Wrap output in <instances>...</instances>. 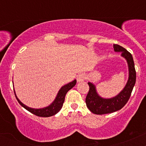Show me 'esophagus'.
I'll list each match as a JSON object with an SVG mask.
<instances>
[{"label": "esophagus", "instance_id": "obj_1", "mask_svg": "<svg viewBox=\"0 0 146 146\" xmlns=\"http://www.w3.org/2000/svg\"><path fill=\"white\" fill-rule=\"evenodd\" d=\"M85 79H86V76H85V75L84 74V73H80V74H79L78 76H77V81H78V82L84 81Z\"/></svg>", "mask_w": 146, "mask_h": 146}]
</instances>
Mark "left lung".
I'll return each mask as SVG.
<instances>
[{
    "label": "left lung",
    "mask_w": 146,
    "mask_h": 146,
    "mask_svg": "<svg viewBox=\"0 0 146 146\" xmlns=\"http://www.w3.org/2000/svg\"><path fill=\"white\" fill-rule=\"evenodd\" d=\"M113 48L115 51L121 52V56L126 60L129 71L128 80L123 89L118 95L108 99L100 97L95 85L91 82H88L89 91L86 98V106L92 113L96 115L111 113L121 109L128 102L136 82V71L131 53L118 44H114Z\"/></svg>",
    "instance_id": "left-lung-1"
}]
</instances>
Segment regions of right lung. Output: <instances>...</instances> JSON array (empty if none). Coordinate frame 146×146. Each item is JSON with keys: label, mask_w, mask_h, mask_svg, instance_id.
<instances>
[{"label": "right lung", "mask_w": 146, "mask_h": 146, "mask_svg": "<svg viewBox=\"0 0 146 146\" xmlns=\"http://www.w3.org/2000/svg\"><path fill=\"white\" fill-rule=\"evenodd\" d=\"M76 80H73V82H71L67 84L64 85V86L60 88L59 91H58L56 99H55L54 101L52 102L51 104L48 106L44 107V108H38V109H37V108H30V107L27 106L25 105L24 104L22 103V102L19 100V99L17 98V96H16L14 89V91L15 93V96H16V99H17L18 103H19L23 108H25V109L27 110L28 111H29L30 113L33 114V115H36V116L42 117H48L53 116V115H55L60 111L63 106V103L64 102L65 96H66V93L76 84Z\"/></svg>", "instance_id": "obj_1"}]
</instances>
